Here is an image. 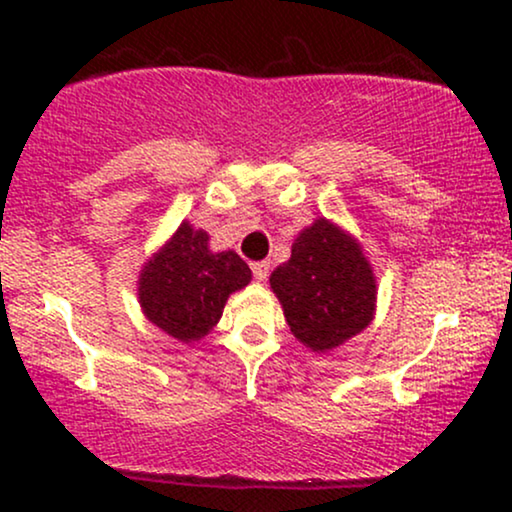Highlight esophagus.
<instances>
[{
    "label": "esophagus",
    "instance_id": "1",
    "mask_svg": "<svg viewBox=\"0 0 512 512\" xmlns=\"http://www.w3.org/2000/svg\"><path fill=\"white\" fill-rule=\"evenodd\" d=\"M252 274L257 281H264L269 276V262H255L252 264Z\"/></svg>",
    "mask_w": 512,
    "mask_h": 512
}]
</instances>
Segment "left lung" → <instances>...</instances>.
Instances as JSON below:
<instances>
[{
  "label": "left lung",
  "mask_w": 512,
  "mask_h": 512,
  "mask_svg": "<svg viewBox=\"0 0 512 512\" xmlns=\"http://www.w3.org/2000/svg\"><path fill=\"white\" fill-rule=\"evenodd\" d=\"M269 284L293 337L317 354L356 337L375 315L373 267L361 245L327 219L303 228Z\"/></svg>",
  "instance_id": "8db88e82"
}]
</instances>
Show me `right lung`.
I'll return each mask as SVG.
<instances>
[{
  "label": "right lung",
  "instance_id": "obj_1",
  "mask_svg": "<svg viewBox=\"0 0 512 512\" xmlns=\"http://www.w3.org/2000/svg\"><path fill=\"white\" fill-rule=\"evenodd\" d=\"M238 252L209 250L207 231L187 221L144 264L137 296L146 320L178 342H197L221 320L228 296L250 284Z\"/></svg>",
  "mask_w": 512,
  "mask_h": 512
}]
</instances>
